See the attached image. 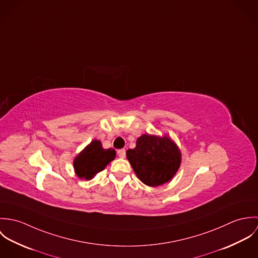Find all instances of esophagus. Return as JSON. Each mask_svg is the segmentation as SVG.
<instances>
[{
    "instance_id": "esophagus-1",
    "label": "esophagus",
    "mask_w": 258,
    "mask_h": 258,
    "mask_svg": "<svg viewBox=\"0 0 258 258\" xmlns=\"http://www.w3.org/2000/svg\"><path fill=\"white\" fill-rule=\"evenodd\" d=\"M117 154H118V156H119L120 158L124 159V158L126 157V150H125V149H120V150L117 151Z\"/></svg>"
}]
</instances>
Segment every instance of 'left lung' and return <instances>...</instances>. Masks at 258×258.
Masks as SVG:
<instances>
[{"label": "left lung", "instance_id": "left-lung-1", "mask_svg": "<svg viewBox=\"0 0 258 258\" xmlns=\"http://www.w3.org/2000/svg\"><path fill=\"white\" fill-rule=\"evenodd\" d=\"M135 174L144 184L157 186L170 181L181 164V153L168 137L142 135L126 152Z\"/></svg>", "mask_w": 258, "mask_h": 258}]
</instances>
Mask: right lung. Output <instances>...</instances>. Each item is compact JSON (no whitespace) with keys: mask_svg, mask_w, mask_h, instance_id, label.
<instances>
[{"mask_svg":"<svg viewBox=\"0 0 258 258\" xmlns=\"http://www.w3.org/2000/svg\"><path fill=\"white\" fill-rule=\"evenodd\" d=\"M115 156V150H105L99 141L94 140L75 158V173L80 179L90 180L96 173L104 170Z\"/></svg>","mask_w":258,"mask_h":258,"instance_id":"obj_1","label":"right lung"}]
</instances>
